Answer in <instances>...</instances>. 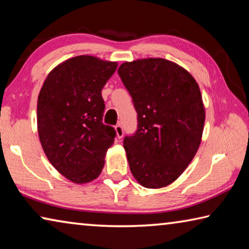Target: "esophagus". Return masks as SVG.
<instances>
[{"label":"esophagus","mask_w":249,"mask_h":249,"mask_svg":"<svg viewBox=\"0 0 249 249\" xmlns=\"http://www.w3.org/2000/svg\"><path fill=\"white\" fill-rule=\"evenodd\" d=\"M115 132H116L117 138H122L124 136V130H123V127H122L121 124L115 126Z\"/></svg>","instance_id":"34e87169"}]
</instances>
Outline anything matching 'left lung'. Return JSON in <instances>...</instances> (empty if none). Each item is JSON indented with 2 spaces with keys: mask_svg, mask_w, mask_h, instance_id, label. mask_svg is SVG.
I'll use <instances>...</instances> for the list:
<instances>
[{
  "mask_svg": "<svg viewBox=\"0 0 249 249\" xmlns=\"http://www.w3.org/2000/svg\"><path fill=\"white\" fill-rule=\"evenodd\" d=\"M117 72L137 112L136 133L124 138L130 171L142 187H167L187 169L201 144L205 111L199 84L162 58L126 61Z\"/></svg>",
  "mask_w": 249,
  "mask_h": 249,
  "instance_id": "1",
  "label": "left lung"
}]
</instances>
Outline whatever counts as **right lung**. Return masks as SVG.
<instances>
[{
    "instance_id": "right-lung-1",
    "label": "right lung",
    "mask_w": 249,
    "mask_h": 249,
    "mask_svg": "<svg viewBox=\"0 0 249 249\" xmlns=\"http://www.w3.org/2000/svg\"><path fill=\"white\" fill-rule=\"evenodd\" d=\"M117 62L82 54L50 71L37 101L41 147L56 170L74 183L100 176L115 129L102 122L103 87Z\"/></svg>"
}]
</instances>
